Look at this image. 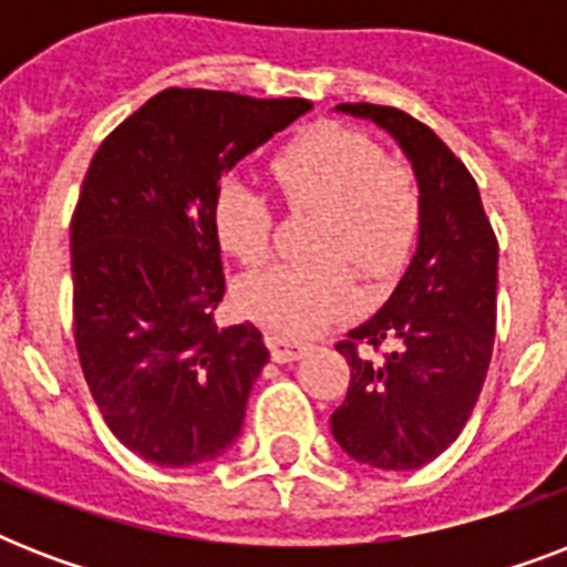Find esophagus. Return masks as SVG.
Masks as SVG:
<instances>
[{
	"label": "esophagus",
	"instance_id": "obj_1",
	"mask_svg": "<svg viewBox=\"0 0 567 567\" xmlns=\"http://www.w3.org/2000/svg\"><path fill=\"white\" fill-rule=\"evenodd\" d=\"M265 341H267V350H270V355H274V362H279V364L297 362V359H300V355L309 350V347L302 344V341L282 336V332H267Z\"/></svg>",
	"mask_w": 567,
	"mask_h": 567
}]
</instances>
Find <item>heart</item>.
<instances>
[{
	"label": "heart",
	"instance_id": "obj_1",
	"mask_svg": "<svg viewBox=\"0 0 567 567\" xmlns=\"http://www.w3.org/2000/svg\"><path fill=\"white\" fill-rule=\"evenodd\" d=\"M276 188L293 212H320L306 265H270L238 285L240 309L288 336H309L355 302L353 261L362 274H396L421 229V190L403 162L385 158L362 132L318 126L274 158ZM220 247L244 265L270 249L274 214L256 190L226 179L214 196Z\"/></svg>",
	"mask_w": 567,
	"mask_h": 567
}]
</instances>
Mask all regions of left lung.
<instances>
[{"label":"left lung","instance_id":"left-lung-1","mask_svg":"<svg viewBox=\"0 0 567 567\" xmlns=\"http://www.w3.org/2000/svg\"><path fill=\"white\" fill-rule=\"evenodd\" d=\"M336 111L371 120L403 150L421 190V229L394 293L336 347L350 364V388L329 423L355 462L414 471L458 439L483 391L497 320V238L474 176L430 126L371 102ZM382 343L392 350L377 360L370 350Z\"/></svg>","mask_w":567,"mask_h":567}]
</instances>
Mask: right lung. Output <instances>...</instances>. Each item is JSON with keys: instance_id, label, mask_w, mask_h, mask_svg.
Listing matches in <instances>:
<instances>
[{"instance_id": "right-lung-1", "label": "right lung", "mask_w": 567, "mask_h": 567, "mask_svg": "<svg viewBox=\"0 0 567 567\" xmlns=\"http://www.w3.org/2000/svg\"><path fill=\"white\" fill-rule=\"evenodd\" d=\"M311 111L306 100L171 87L93 155L70 223L75 347L109 430L146 462L190 467L238 441L267 364L252 323L220 329V179Z\"/></svg>"}]
</instances>
